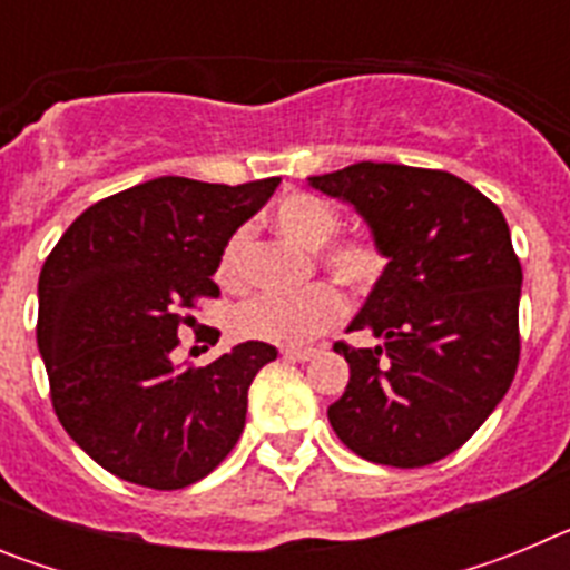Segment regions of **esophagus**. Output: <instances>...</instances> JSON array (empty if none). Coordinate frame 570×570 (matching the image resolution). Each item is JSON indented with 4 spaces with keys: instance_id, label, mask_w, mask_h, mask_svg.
<instances>
[{
    "instance_id": "esophagus-1",
    "label": "esophagus",
    "mask_w": 570,
    "mask_h": 570,
    "mask_svg": "<svg viewBox=\"0 0 570 570\" xmlns=\"http://www.w3.org/2000/svg\"><path fill=\"white\" fill-rule=\"evenodd\" d=\"M314 356V347H282V360L308 362Z\"/></svg>"
}]
</instances>
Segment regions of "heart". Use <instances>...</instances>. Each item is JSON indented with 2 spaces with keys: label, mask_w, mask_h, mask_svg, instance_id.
<instances>
[{
  "label": "heart",
  "mask_w": 570,
  "mask_h": 570,
  "mask_svg": "<svg viewBox=\"0 0 570 570\" xmlns=\"http://www.w3.org/2000/svg\"><path fill=\"white\" fill-rule=\"evenodd\" d=\"M271 225L276 234L316 250V259L351 291H367L382 274V254L371 239L347 236L324 245L336 234L340 216L325 199L314 194H291L274 205ZM248 230L239 228L228 236L216 259V282L225 288H239L248 268ZM342 316V296L336 288L316 282L299 294H259L242 302L230 316V328L242 340L274 342V345H305L331 328Z\"/></svg>",
  "instance_id": "heart-1"
}]
</instances>
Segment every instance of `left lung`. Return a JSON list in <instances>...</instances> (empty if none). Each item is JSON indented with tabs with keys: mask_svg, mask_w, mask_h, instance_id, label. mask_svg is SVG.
I'll use <instances>...</instances> for the list:
<instances>
[{
	"mask_svg": "<svg viewBox=\"0 0 570 570\" xmlns=\"http://www.w3.org/2000/svg\"><path fill=\"white\" fill-rule=\"evenodd\" d=\"M351 205L387 262L336 345L345 394L331 428L376 465L422 468L465 445L511 387L520 362L522 268L497 205L445 170L356 163L308 176Z\"/></svg>",
	"mask_w": 570,
	"mask_h": 570,
	"instance_id": "obj_1",
	"label": "left lung"
}]
</instances>
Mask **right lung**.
I'll return each mask as SVG.
<instances>
[{"label": "right lung", "mask_w": 570, "mask_h": 570, "mask_svg": "<svg viewBox=\"0 0 570 570\" xmlns=\"http://www.w3.org/2000/svg\"><path fill=\"white\" fill-rule=\"evenodd\" d=\"M279 185L185 176L90 205L39 274L37 345L68 436L134 485L176 491L208 476L239 440L248 387L276 360L239 342L205 367L176 365L183 308L216 296L219 250Z\"/></svg>", "instance_id": "1"}]
</instances>
